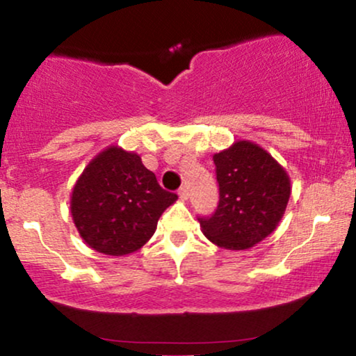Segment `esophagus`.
I'll return each mask as SVG.
<instances>
[{"label":"esophagus","instance_id":"obj_1","mask_svg":"<svg viewBox=\"0 0 356 356\" xmlns=\"http://www.w3.org/2000/svg\"><path fill=\"white\" fill-rule=\"evenodd\" d=\"M179 197H181L182 201H187V199H189V191H187V187H181V189H179Z\"/></svg>","mask_w":356,"mask_h":356}]
</instances>
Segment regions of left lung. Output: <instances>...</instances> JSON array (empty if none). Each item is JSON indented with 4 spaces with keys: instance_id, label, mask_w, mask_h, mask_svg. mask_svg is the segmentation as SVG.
<instances>
[{
    "instance_id": "1",
    "label": "left lung",
    "mask_w": 356,
    "mask_h": 356,
    "mask_svg": "<svg viewBox=\"0 0 356 356\" xmlns=\"http://www.w3.org/2000/svg\"><path fill=\"white\" fill-rule=\"evenodd\" d=\"M219 206L201 218L202 232L216 246L243 251L276 229L289 195V175L276 159L254 142L238 140L214 154Z\"/></svg>"
}]
</instances>
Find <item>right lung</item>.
<instances>
[{
	"mask_svg": "<svg viewBox=\"0 0 356 356\" xmlns=\"http://www.w3.org/2000/svg\"><path fill=\"white\" fill-rule=\"evenodd\" d=\"M177 194L159 186L140 155L110 145L92 159L70 197L73 222L90 248L107 256L136 252L154 236Z\"/></svg>",
	"mask_w": 356,
	"mask_h": 356,
	"instance_id": "obj_1",
	"label": "right lung"
}]
</instances>
